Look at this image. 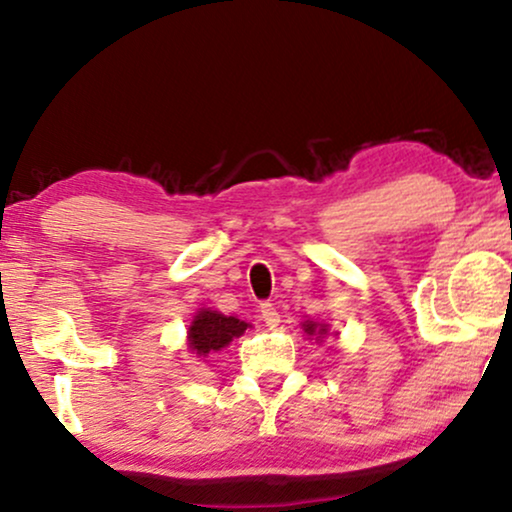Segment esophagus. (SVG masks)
I'll use <instances>...</instances> for the list:
<instances>
[{
  "label": "esophagus",
  "instance_id": "1",
  "mask_svg": "<svg viewBox=\"0 0 512 512\" xmlns=\"http://www.w3.org/2000/svg\"><path fill=\"white\" fill-rule=\"evenodd\" d=\"M260 313H262V320H264V323H267L269 327H276L278 323H281V316H278V311H276L274 304L264 302V304L260 306Z\"/></svg>",
  "mask_w": 512,
  "mask_h": 512
}]
</instances>
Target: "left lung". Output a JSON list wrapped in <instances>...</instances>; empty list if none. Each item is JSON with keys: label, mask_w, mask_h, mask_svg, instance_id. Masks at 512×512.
Returning <instances> with one entry per match:
<instances>
[{"label": "left lung", "mask_w": 512, "mask_h": 512, "mask_svg": "<svg viewBox=\"0 0 512 512\" xmlns=\"http://www.w3.org/2000/svg\"><path fill=\"white\" fill-rule=\"evenodd\" d=\"M302 327H304V332H306V335H309V337L320 339L323 335H327V325L313 323V320H306V323H304Z\"/></svg>", "instance_id": "8db88e82"}]
</instances>
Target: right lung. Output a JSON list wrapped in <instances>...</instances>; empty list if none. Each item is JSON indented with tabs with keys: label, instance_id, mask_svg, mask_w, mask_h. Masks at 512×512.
<instances>
[{
	"label": "right lung",
	"instance_id": "right-lung-1",
	"mask_svg": "<svg viewBox=\"0 0 512 512\" xmlns=\"http://www.w3.org/2000/svg\"><path fill=\"white\" fill-rule=\"evenodd\" d=\"M248 327L250 323H245V320L236 316H224L220 311L201 309L187 330L189 351L196 353L199 358H206L208 353H217L222 351L224 346H229L236 337H241Z\"/></svg>",
	"mask_w": 512,
	"mask_h": 512
}]
</instances>
